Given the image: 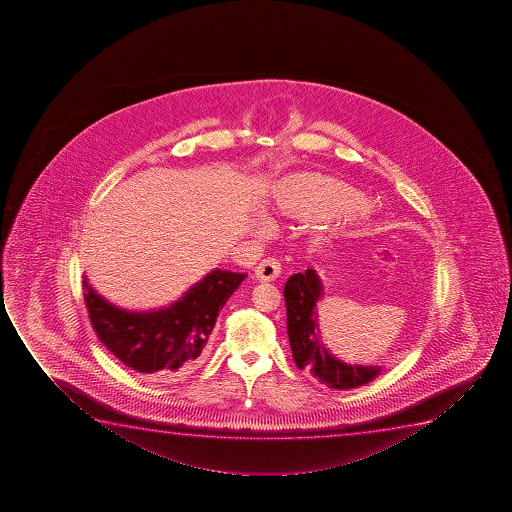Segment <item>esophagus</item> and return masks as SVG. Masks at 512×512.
Masks as SVG:
<instances>
[{
    "mask_svg": "<svg viewBox=\"0 0 512 512\" xmlns=\"http://www.w3.org/2000/svg\"><path fill=\"white\" fill-rule=\"evenodd\" d=\"M279 274H281V264H279V260L272 259V257H267L255 267V276L264 283L274 281Z\"/></svg>",
    "mask_w": 512,
    "mask_h": 512,
    "instance_id": "1",
    "label": "esophagus"
}]
</instances>
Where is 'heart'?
<instances>
[{
    "mask_svg": "<svg viewBox=\"0 0 512 512\" xmlns=\"http://www.w3.org/2000/svg\"><path fill=\"white\" fill-rule=\"evenodd\" d=\"M272 207L293 219H327L348 211L353 219H368L372 205L360 202L361 193L343 181L317 173L284 176L272 188Z\"/></svg>",
    "mask_w": 512,
    "mask_h": 512,
    "instance_id": "1",
    "label": "heart"
}]
</instances>
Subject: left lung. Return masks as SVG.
Returning a JSON list of instances; mask_svg holds the SVG:
<instances>
[{"label": "left lung", "instance_id": "8db88e82", "mask_svg": "<svg viewBox=\"0 0 512 512\" xmlns=\"http://www.w3.org/2000/svg\"><path fill=\"white\" fill-rule=\"evenodd\" d=\"M322 296V283L317 272L307 269L293 274L284 284L288 337L296 367L308 370L320 384L337 391L355 389L372 382L380 367L348 365L325 349L320 339L317 301Z\"/></svg>", "mask_w": 512, "mask_h": 512}]
</instances>
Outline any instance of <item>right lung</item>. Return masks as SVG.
Instances as JSON below:
<instances>
[{
  "mask_svg": "<svg viewBox=\"0 0 512 512\" xmlns=\"http://www.w3.org/2000/svg\"><path fill=\"white\" fill-rule=\"evenodd\" d=\"M247 274L209 272L169 307L128 312L97 295L84 277V300L92 327L111 355L135 372L176 380L204 360L217 315Z\"/></svg>",
  "mask_w": 512,
  "mask_h": 512,
  "instance_id": "obj_1",
  "label": "right lung"
}]
</instances>
